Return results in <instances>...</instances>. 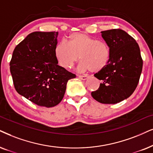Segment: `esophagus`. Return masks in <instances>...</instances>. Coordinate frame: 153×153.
I'll return each instance as SVG.
<instances>
[{"instance_id": "obj_1", "label": "esophagus", "mask_w": 153, "mask_h": 153, "mask_svg": "<svg viewBox=\"0 0 153 153\" xmlns=\"http://www.w3.org/2000/svg\"><path fill=\"white\" fill-rule=\"evenodd\" d=\"M78 78L81 79L82 80H85L89 78V76L87 75H78Z\"/></svg>"}]
</instances>
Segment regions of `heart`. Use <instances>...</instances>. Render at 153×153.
<instances>
[{
  "instance_id": "1",
  "label": "heart",
  "mask_w": 153,
  "mask_h": 153,
  "mask_svg": "<svg viewBox=\"0 0 153 153\" xmlns=\"http://www.w3.org/2000/svg\"><path fill=\"white\" fill-rule=\"evenodd\" d=\"M64 42L58 43L54 48V56L63 68L70 69L79 60L78 69L80 72L91 71L99 72L107 66L111 53L105 42L83 32L71 34Z\"/></svg>"
}]
</instances>
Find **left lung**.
<instances>
[{"instance_id":"8db88e82","label":"left lung","mask_w":153,"mask_h":153,"mask_svg":"<svg viewBox=\"0 0 153 153\" xmlns=\"http://www.w3.org/2000/svg\"><path fill=\"white\" fill-rule=\"evenodd\" d=\"M111 56L107 66L94 74L102 80L92 97L102 104H117L129 97L138 85L143 68L139 46L132 36L120 29L101 32Z\"/></svg>"}]
</instances>
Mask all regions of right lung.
<instances>
[{
	"label": "right lung",
	"mask_w": 153,
	"mask_h": 153,
	"mask_svg": "<svg viewBox=\"0 0 153 153\" xmlns=\"http://www.w3.org/2000/svg\"><path fill=\"white\" fill-rule=\"evenodd\" d=\"M58 32H34L17 44L10 62L15 90L36 105L52 107L76 75L58 65L54 56Z\"/></svg>",
	"instance_id": "right-lung-1"
}]
</instances>
